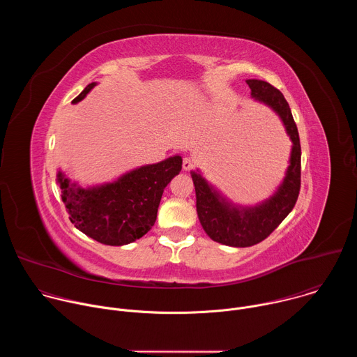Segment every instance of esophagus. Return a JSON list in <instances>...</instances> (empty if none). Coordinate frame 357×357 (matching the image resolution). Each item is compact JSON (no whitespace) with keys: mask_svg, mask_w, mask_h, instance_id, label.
Returning a JSON list of instances; mask_svg holds the SVG:
<instances>
[{"mask_svg":"<svg viewBox=\"0 0 357 357\" xmlns=\"http://www.w3.org/2000/svg\"><path fill=\"white\" fill-rule=\"evenodd\" d=\"M195 164H196L195 158H192V157H185V158H183V162H182V168H183V171H190V169L195 167Z\"/></svg>","mask_w":357,"mask_h":357,"instance_id":"esophagus-1","label":"esophagus"}]
</instances>
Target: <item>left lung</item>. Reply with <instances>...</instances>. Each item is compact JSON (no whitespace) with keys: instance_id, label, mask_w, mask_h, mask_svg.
I'll list each match as a JSON object with an SVG mask.
<instances>
[{"instance_id":"8db88e82","label":"left lung","mask_w":357,"mask_h":357,"mask_svg":"<svg viewBox=\"0 0 357 357\" xmlns=\"http://www.w3.org/2000/svg\"><path fill=\"white\" fill-rule=\"evenodd\" d=\"M251 96L270 106L282 120L292 141L289 167L278 190L268 200L252 208L231 205L200 174L192 172L196 211L206 234L231 247H250L267 238L294 209L301 189V144L296 124L284 94L264 80H245Z\"/></svg>"}]
</instances>
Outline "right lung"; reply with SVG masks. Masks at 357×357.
Instances as JSON below:
<instances>
[{"label":"right lung","instance_id":"obj_1","mask_svg":"<svg viewBox=\"0 0 357 357\" xmlns=\"http://www.w3.org/2000/svg\"><path fill=\"white\" fill-rule=\"evenodd\" d=\"M94 86L96 83L87 84L72 103H79ZM181 169L182 158L175 155L101 186L83 189L61 171L58 182L76 229L98 243L124 245L141 238L154 226L164 189Z\"/></svg>","mask_w":357,"mask_h":357}]
</instances>
